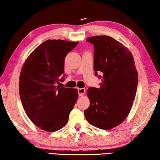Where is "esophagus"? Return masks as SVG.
I'll list each match as a JSON object with an SVG mask.
<instances>
[{
  "label": "esophagus",
  "mask_w": 160,
  "mask_h": 160,
  "mask_svg": "<svg viewBox=\"0 0 160 160\" xmlns=\"http://www.w3.org/2000/svg\"><path fill=\"white\" fill-rule=\"evenodd\" d=\"M78 94H79V96H82L85 93V88H78Z\"/></svg>",
  "instance_id": "34e87169"
}]
</instances>
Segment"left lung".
I'll use <instances>...</instances> for the list:
<instances>
[{
    "mask_svg": "<svg viewBox=\"0 0 160 160\" xmlns=\"http://www.w3.org/2000/svg\"><path fill=\"white\" fill-rule=\"evenodd\" d=\"M94 47V70L103 73L99 88H90V104L84 113L91 125L104 130L115 128L128 116L138 88V71L128 48L109 36L87 39Z\"/></svg>",
    "mask_w": 160,
    "mask_h": 160,
    "instance_id": "obj_1",
    "label": "left lung"
}]
</instances>
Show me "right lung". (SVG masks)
Returning <instances> with one entry per match:
<instances>
[{
    "label": "right lung",
    "instance_id": "obj_1",
    "mask_svg": "<svg viewBox=\"0 0 160 160\" xmlns=\"http://www.w3.org/2000/svg\"><path fill=\"white\" fill-rule=\"evenodd\" d=\"M78 42L47 40L26 59L19 82L20 99L32 122L43 131L54 132L66 126L73 109L77 89L56 85L64 71V60Z\"/></svg>",
    "mask_w": 160,
    "mask_h": 160
}]
</instances>
